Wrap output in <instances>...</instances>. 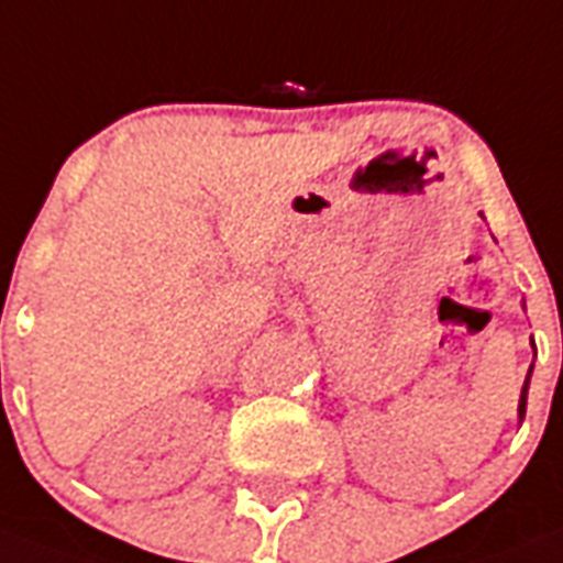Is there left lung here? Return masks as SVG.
Returning <instances> with one entry per match:
<instances>
[{
	"instance_id": "obj_1",
	"label": "left lung",
	"mask_w": 563,
	"mask_h": 563,
	"mask_svg": "<svg viewBox=\"0 0 563 563\" xmlns=\"http://www.w3.org/2000/svg\"><path fill=\"white\" fill-rule=\"evenodd\" d=\"M531 375V368H529ZM526 396H529V377H526V386H522V396H520V419L526 416Z\"/></svg>"
}]
</instances>
